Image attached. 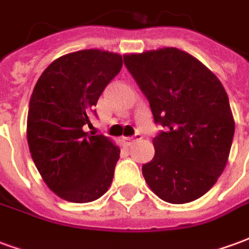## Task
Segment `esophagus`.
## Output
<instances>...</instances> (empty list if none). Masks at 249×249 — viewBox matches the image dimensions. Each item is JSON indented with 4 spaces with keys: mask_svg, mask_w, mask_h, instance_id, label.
I'll list each match as a JSON object with an SVG mask.
<instances>
[{
    "mask_svg": "<svg viewBox=\"0 0 249 249\" xmlns=\"http://www.w3.org/2000/svg\"><path fill=\"white\" fill-rule=\"evenodd\" d=\"M141 139L140 135H136L132 136V137H123V141H124V144L126 146H130L132 144H135V141H139Z\"/></svg>",
    "mask_w": 249,
    "mask_h": 249,
    "instance_id": "esophagus-1",
    "label": "esophagus"
}]
</instances>
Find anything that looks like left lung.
<instances>
[{
  "instance_id": "left-lung-1",
  "label": "left lung",
  "mask_w": 249,
  "mask_h": 249,
  "mask_svg": "<svg viewBox=\"0 0 249 249\" xmlns=\"http://www.w3.org/2000/svg\"><path fill=\"white\" fill-rule=\"evenodd\" d=\"M124 62L145 94L155 123V157L142 165L148 187L171 204L208 192L224 171L235 120L223 84L187 52L159 48L126 53Z\"/></svg>"
}]
</instances>
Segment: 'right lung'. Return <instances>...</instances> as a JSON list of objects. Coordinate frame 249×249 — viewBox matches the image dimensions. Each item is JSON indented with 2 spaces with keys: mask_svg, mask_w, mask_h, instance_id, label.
I'll return each mask as SVG.
<instances>
[{
  "mask_svg": "<svg viewBox=\"0 0 249 249\" xmlns=\"http://www.w3.org/2000/svg\"><path fill=\"white\" fill-rule=\"evenodd\" d=\"M121 66L119 53L73 52L52 62L33 89L26 123L30 155L49 189L66 201H94L112 184L120 148L82 128L90 125L98 97Z\"/></svg>",
  "mask_w": 249,
  "mask_h": 249,
  "instance_id": "obj_1",
  "label": "right lung"
}]
</instances>
